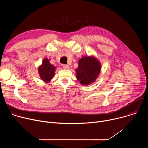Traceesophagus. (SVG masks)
Masks as SVG:
<instances>
[{
	"label": "esophagus",
	"mask_w": 148,
	"mask_h": 148,
	"mask_svg": "<svg viewBox=\"0 0 148 148\" xmlns=\"http://www.w3.org/2000/svg\"><path fill=\"white\" fill-rule=\"evenodd\" d=\"M62 67L64 69H69V65H66V64H63Z\"/></svg>",
	"instance_id": "34e87169"
}]
</instances>
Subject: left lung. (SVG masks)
<instances>
[{
	"label": "left lung",
	"instance_id": "left-lung-1",
	"mask_svg": "<svg viewBox=\"0 0 148 148\" xmlns=\"http://www.w3.org/2000/svg\"><path fill=\"white\" fill-rule=\"evenodd\" d=\"M101 63L93 56H85L78 61V67L75 70L78 81L84 86L94 82L99 74Z\"/></svg>",
	"mask_w": 148,
	"mask_h": 148
}]
</instances>
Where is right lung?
I'll use <instances>...</instances> for the list:
<instances>
[{"label":"right lung","mask_w":148,"mask_h":148,"mask_svg":"<svg viewBox=\"0 0 148 148\" xmlns=\"http://www.w3.org/2000/svg\"><path fill=\"white\" fill-rule=\"evenodd\" d=\"M56 67L50 63L48 58H46L42 62V64L38 68V71L41 79L46 82H48L54 77Z\"/></svg>","instance_id":"1"}]
</instances>
